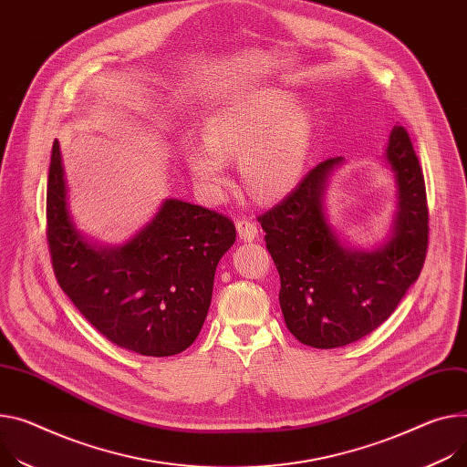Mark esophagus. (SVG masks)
<instances>
[{
	"label": "esophagus",
	"instance_id": "1",
	"mask_svg": "<svg viewBox=\"0 0 467 467\" xmlns=\"http://www.w3.org/2000/svg\"><path fill=\"white\" fill-rule=\"evenodd\" d=\"M235 228L241 241H254L258 235V226L253 219H239L235 223Z\"/></svg>",
	"mask_w": 467,
	"mask_h": 467
}]
</instances>
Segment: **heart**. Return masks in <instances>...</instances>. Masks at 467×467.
Instances as JSON below:
<instances>
[{
    "instance_id": "b5f03b06",
    "label": "heart",
    "mask_w": 467,
    "mask_h": 467,
    "mask_svg": "<svg viewBox=\"0 0 467 467\" xmlns=\"http://www.w3.org/2000/svg\"><path fill=\"white\" fill-rule=\"evenodd\" d=\"M312 136V116L292 91L262 88L207 116L203 141H187L183 161L196 187L221 200L230 187L228 161L239 159L248 192L273 202L299 183Z\"/></svg>"
}]
</instances>
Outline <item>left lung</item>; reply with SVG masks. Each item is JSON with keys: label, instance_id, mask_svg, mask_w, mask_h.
I'll return each mask as SVG.
<instances>
[{"label": "left lung", "instance_id": "1", "mask_svg": "<svg viewBox=\"0 0 467 467\" xmlns=\"http://www.w3.org/2000/svg\"><path fill=\"white\" fill-rule=\"evenodd\" d=\"M344 162H319L288 198L258 217L280 275L285 327L319 349L378 329L419 278L428 246L424 177L406 129H392L383 153L397 187V211L383 243L370 250L351 246L329 221V179Z\"/></svg>", "mask_w": 467, "mask_h": 467}]
</instances>
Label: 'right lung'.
Here are the masks:
<instances>
[{
  "label": "right lung",
  "instance_id": "add662e5",
  "mask_svg": "<svg viewBox=\"0 0 467 467\" xmlns=\"http://www.w3.org/2000/svg\"><path fill=\"white\" fill-rule=\"evenodd\" d=\"M47 221L61 290L100 335L148 357L182 353L196 340L211 305L214 271L235 243L228 217L168 198L129 241L99 244L77 228L70 214L56 140Z\"/></svg>",
  "mask_w": 467,
  "mask_h": 467
}]
</instances>
